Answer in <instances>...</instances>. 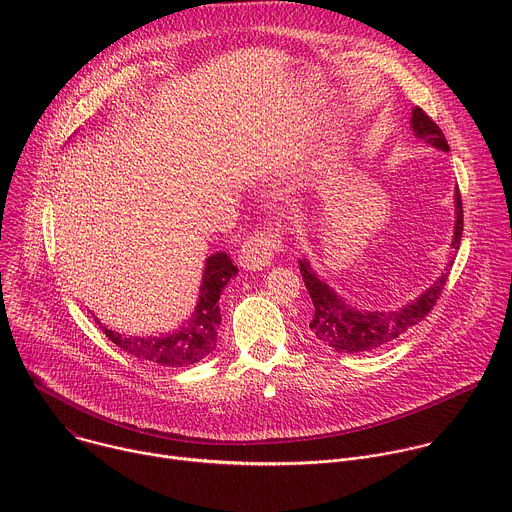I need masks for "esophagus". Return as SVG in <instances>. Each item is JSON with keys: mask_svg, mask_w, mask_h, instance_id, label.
<instances>
[{"mask_svg": "<svg viewBox=\"0 0 512 512\" xmlns=\"http://www.w3.org/2000/svg\"><path fill=\"white\" fill-rule=\"evenodd\" d=\"M279 249H281V235L277 229L255 231L239 251V265L247 271L265 269Z\"/></svg>", "mask_w": 512, "mask_h": 512, "instance_id": "1", "label": "esophagus"}]
</instances>
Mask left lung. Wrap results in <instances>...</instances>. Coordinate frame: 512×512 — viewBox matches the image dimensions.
<instances>
[{
	"mask_svg": "<svg viewBox=\"0 0 512 512\" xmlns=\"http://www.w3.org/2000/svg\"><path fill=\"white\" fill-rule=\"evenodd\" d=\"M411 129L417 139H423L431 148L450 152V145L442 133V129L433 123L431 117L419 107L411 113ZM456 200V225H454V237H452V249H460V239L464 231V212H462V196L456 188L454 194ZM454 263V257L448 261L442 275L433 281L431 287H427L419 298L409 302L403 308L391 310V312H367L352 308L344 298H340L336 291L322 281L316 271L310 267L308 259L300 261V271L306 283L308 294L314 304V316L310 320L312 334L324 342L326 346L334 348L336 352H364L375 350L395 338H399L403 332H407L411 326L419 324L435 306L437 298L442 296V289L448 281L450 267Z\"/></svg>",
	"mask_w": 512,
	"mask_h": 512,
	"instance_id": "obj_1",
	"label": "left lung"
}]
</instances>
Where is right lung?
<instances>
[{
  "mask_svg": "<svg viewBox=\"0 0 512 512\" xmlns=\"http://www.w3.org/2000/svg\"><path fill=\"white\" fill-rule=\"evenodd\" d=\"M239 269L233 265L227 253H214L206 259L198 304L192 318L180 326L178 332L162 336H127L103 326L97 318L105 336L117 344L123 352L160 364V367H188L208 356L216 348L218 324H221V294L225 285L235 277Z\"/></svg>",
  "mask_w": 512,
  "mask_h": 512,
  "instance_id": "add662e5",
  "label": "right lung"
}]
</instances>
